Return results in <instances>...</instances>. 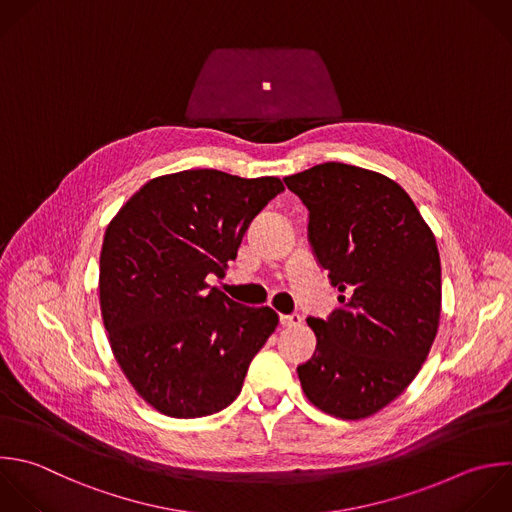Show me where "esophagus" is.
Here are the masks:
<instances>
[{
  "mask_svg": "<svg viewBox=\"0 0 512 512\" xmlns=\"http://www.w3.org/2000/svg\"><path fill=\"white\" fill-rule=\"evenodd\" d=\"M280 324L286 326V328H292V326H300L302 324V316L300 314H282L280 316Z\"/></svg>",
  "mask_w": 512,
  "mask_h": 512,
  "instance_id": "esophagus-1",
  "label": "esophagus"
}]
</instances>
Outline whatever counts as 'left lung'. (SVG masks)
Segmentation results:
<instances>
[{
  "mask_svg": "<svg viewBox=\"0 0 512 512\" xmlns=\"http://www.w3.org/2000/svg\"><path fill=\"white\" fill-rule=\"evenodd\" d=\"M308 210V242L340 308L308 318L300 384L320 410L366 418L414 380L440 318V256L410 196L390 178L326 162L284 178Z\"/></svg>",
  "mask_w": 512,
  "mask_h": 512,
  "instance_id": "1",
  "label": "left lung"
}]
</instances>
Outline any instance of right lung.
<instances>
[{
    "mask_svg": "<svg viewBox=\"0 0 512 512\" xmlns=\"http://www.w3.org/2000/svg\"><path fill=\"white\" fill-rule=\"evenodd\" d=\"M284 192L278 178L184 170L144 184L110 222L100 256V306L124 374L174 418L236 400L278 314L210 288L236 258L250 222Z\"/></svg>",
    "mask_w": 512,
    "mask_h": 512,
    "instance_id": "add662e5",
    "label": "right lung"
}]
</instances>
